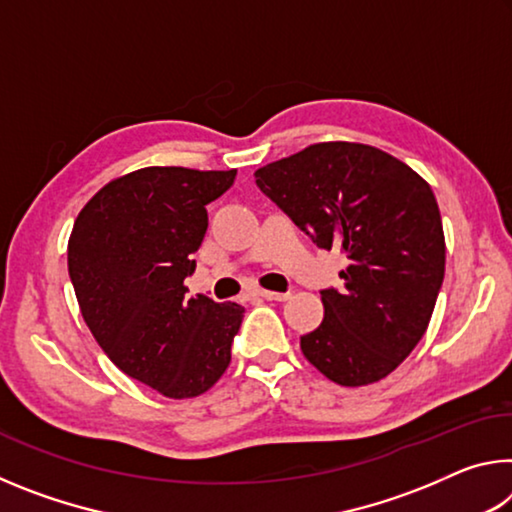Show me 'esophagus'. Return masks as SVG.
I'll use <instances>...</instances> for the list:
<instances>
[{
    "instance_id": "1",
    "label": "esophagus",
    "mask_w": 512,
    "mask_h": 512,
    "mask_svg": "<svg viewBox=\"0 0 512 512\" xmlns=\"http://www.w3.org/2000/svg\"><path fill=\"white\" fill-rule=\"evenodd\" d=\"M255 296L264 298V300H275V302H284L291 298V293H280V291H266V289H259L255 291Z\"/></svg>"
}]
</instances>
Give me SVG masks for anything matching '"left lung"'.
Here are the masks:
<instances>
[{
  "mask_svg": "<svg viewBox=\"0 0 512 512\" xmlns=\"http://www.w3.org/2000/svg\"><path fill=\"white\" fill-rule=\"evenodd\" d=\"M255 183L318 248L348 257L343 289L320 291L325 318L300 336L341 386L384 379L427 332L445 277V235L429 183L357 142H320L255 171Z\"/></svg>",
  "mask_w": 512,
  "mask_h": 512,
  "instance_id": "1",
  "label": "left lung"
}]
</instances>
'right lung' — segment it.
Segmentation results:
<instances>
[{"label": "right lung", "instance_id": "1", "mask_svg": "<svg viewBox=\"0 0 512 512\" xmlns=\"http://www.w3.org/2000/svg\"><path fill=\"white\" fill-rule=\"evenodd\" d=\"M237 169L144 167L110 180L74 221L67 266L83 320L128 377L171 400L203 395L230 366L244 307L187 298L207 210Z\"/></svg>", "mask_w": 512, "mask_h": 512}]
</instances>
